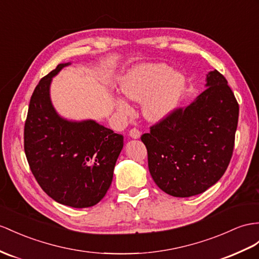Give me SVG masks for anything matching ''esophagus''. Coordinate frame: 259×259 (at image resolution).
<instances>
[{
  "instance_id": "obj_1",
  "label": "esophagus",
  "mask_w": 259,
  "mask_h": 259,
  "mask_svg": "<svg viewBox=\"0 0 259 259\" xmlns=\"http://www.w3.org/2000/svg\"><path fill=\"white\" fill-rule=\"evenodd\" d=\"M129 136H130V138H132V139H140L141 132L139 131L138 129L134 128V129H131V130L129 131Z\"/></svg>"
}]
</instances>
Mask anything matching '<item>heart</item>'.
<instances>
[{
    "label": "heart",
    "instance_id": "b5f03b06",
    "mask_svg": "<svg viewBox=\"0 0 259 259\" xmlns=\"http://www.w3.org/2000/svg\"><path fill=\"white\" fill-rule=\"evenodd\" d=\"M187 78L181 71L171 70L165 63L137 64L120 79L122 94L135 102H143V116L152 122L168 118L181 104ZM116 109L130 115L131 106L122 97H115Z\"/></svg>",
    "mask_w": 259,
    "mask_h": 259
}]
</instances>
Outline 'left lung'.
<instances>
[{
	"instance_id": "left-lung-1",
	"label": "left lung",
	"mask_w": 259,
	"mask_h": 259,
	"mask_svg": "<svg viewBox=\"0 0 259 259\" xmlns=\"http://www.w3.org/2000/svg\"><path fill=\"white\" fill-rule=\"evenodd\" d=\"M205 88L187 107L176 109L141 137L152 178L173 197L196 196L213 186L233 153L236 98L217 70L207 74Z\"/></svg>"
}]
</instances>
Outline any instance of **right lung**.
Returning a JSON list of instances; mask_svg holds the SVG:
<instances>
[{
    "instance_id": "add662e5",
    "label": "right lung",
    "mask_w": 259,
    "mask_h": 259,
    "mask_svg": "<svg viewBox=\"0 0 259 259\" xmlns=\"http://www.w3.org/2000/svg\"><path fill=\"white\" fill-rule=\"evenodd\" d=\"M70 64H59L36 86L25 122L24 149L46 194L72 208H89L110 187L123 137L92 119L73 121L58 114L50 85L52 77Z\"/></svg>"
}]
</instances>
